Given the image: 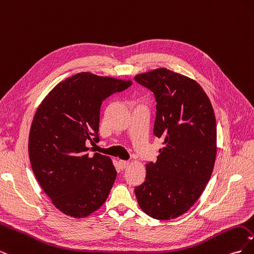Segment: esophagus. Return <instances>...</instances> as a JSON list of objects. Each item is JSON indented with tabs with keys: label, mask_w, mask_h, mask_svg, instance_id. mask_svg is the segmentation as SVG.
<instances>
[{
	"label": "esophagus",
	"mask_w": 254,
	"mask_h": 254,
	"mask_svg": "<svg viewBox=\"0 0 254 254\" xmlns=\"http://www.w3.org/2000/svg\"><path fill=\"white\" fill-rule=\"evenodd\" d=\"M119 165H120V168H121V170H125V168H127V167H128L129 162H128V161H123V160H121L120 162H119Z\"/></svg>",
	"instance_id": "esophagus-1"
}]
</instances>
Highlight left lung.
<instances>
[{
    "instance_id": "8db88e82",
    "label": "left lung",
    "mask_w": 254,
    "mask_h": 254,
    "mask_svg": "<svg viewBox=\"0 0 254 254\" xmlns=\"http://www.w3.org/2000/svg\"><path fill=\"white\" fill-rule=\"evenodd\" d=\"M134 80L157 102L153 134L163 140L156 163L134 194L141 209L155 219L179 217L197 201L209 182L216 158V120L199 84L167 68L139 74Z\"/></svg>"
}]
</instances>
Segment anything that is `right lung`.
<instances>
[{
  "label": "right lung",
  "instance_id": "1",
  "mask_svg": "<svg viewBox=\"0 0 254 254\" xmlns=\"http://www.w3.org/2000/svg\"><path fill=\"white\" fill-rule=\"evenodd\" d=\"M130 80L78 73L54 88L37 109L28 153L37 181L59 211L86 217L101 207L117 178L107 156L89 157L98 142L101 107L106 98L131 86Z\"/></svg>",
  "mask_w": 254,
  "mask_h": 254
}]
</instances>
